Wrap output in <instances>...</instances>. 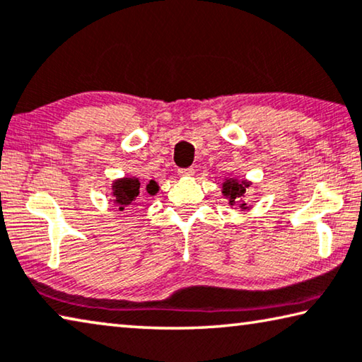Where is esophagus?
Instances as JSON below:
<instances>
[{"mask_svg": "<svg viewBox=\"0 0 362 362\" xmlns=\"http://www.w3.org/2000/svg\"><path fill=\"white\" fill-rule=\"evenodd\" d=\"M180 176H192L194 175V168H180L177 170Z\"/></svg>", "mask_w": 362, "mask_h": 362, "instance_id": "1", "label": "esophagus"}]
</instances>
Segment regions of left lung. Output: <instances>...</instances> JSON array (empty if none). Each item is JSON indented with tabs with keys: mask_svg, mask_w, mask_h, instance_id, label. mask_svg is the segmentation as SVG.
<instances>
[{
	"mask_svg": "<svg viewBox=\"0 0 362 362\" xmlns=\"http://www.w3.org/2000/svg\"><path fill=\"white\" fill-rule=\"evenodd\" d=\"M251 187V182L247 181H236L230 177V180L223 182V194L230 199V204H241V209H247L246 204L243 202L244 194Z\"/></svg>",
	"mask_w": 362,
	"mask_h": 362,
	"instance_id": "obj_1",
	"label": "left lung"
}]
</instances>
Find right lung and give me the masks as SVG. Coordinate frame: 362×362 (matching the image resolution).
<instances>
[{"mask_svg": "<svg viewBox=\"0 0 362 362\" xmlns=\"http://www.w3.org/2000/svg\"><path fill=\"white\" fill-rule=\"evenodd\" d=\"M139 189H141V182L136 177H123V180H118L113 182V197L115 202L119 205V210L124 207H129V205L137 200L139 197ZM146 191L153 196L155 192L158 191L157 182L153 180L146 186Z\"/></svg>", "mask_w": 362, "mask_h": 362, "instance_id": "1", "label": "right lung"}]
</instances>
